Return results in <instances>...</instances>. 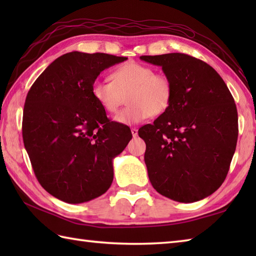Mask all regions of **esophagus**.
<instances>
[{"mask_svg":"<svg viewBox=\"0 0 256 256\" xmlns=\"http://www.w3.org/2000/svg\"><path fill=\"white\" fill-rule=\"evenodd\" d=\"M131 132H132L133 138H136V136H138V130L136 128H131Z\"/></svg>","mask_w":256,"mask_h":256,"instance_id":"1","label":"esophagus"}]
</instances>
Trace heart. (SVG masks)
I'll return each instance as SVG.
<instances>
[{"label":"heart","mask_w":256,"mask_h":256,"mask_svg":"<svg viewBox=\"0 0 256 256\" xmlns=\"http://www.w3.org/2000/svg\"><path fill=\"white\" fill-rule=\"evenodd\" d=\"M112 81L96 80L92 94L108 114H116L128 96L130 104L116 118L123 124L144 121L150 116H160L170 108L172 84L165 74L136 62H130L114 70Z\"/></svg>","instance_id":"1"}]
</instances>
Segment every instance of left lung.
I'll list each match as a JSON object with an SVG mask.
<instances>
[{
  "mask_svg": "<svg viewBox=\"0 0 256 256\" xmlns=\"http://www.w3.org/2000/svg\"><path fill=\"white\" fill-rule=\"evenodd\" d=\"M160 66L172 84L170 108L138 130L157 192L194 202L218 189L238 140V111L226 82L208 64L186 54L140 56Z\"/></svg>",
  "mask_w": 256,
  "mask_h": 256,
  "instance_id": "left-lung-1",
  "label": "left lung"
}]
</instances>
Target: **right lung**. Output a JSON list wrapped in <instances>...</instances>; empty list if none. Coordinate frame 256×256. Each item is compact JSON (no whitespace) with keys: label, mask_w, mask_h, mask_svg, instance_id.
Instances as JSON below:
<instances>
[{"label":"right lung","mask_w":256,"mask_h":256,"mask_svg":"<svg viewBox=\"0 0 256 256\" xmlns=\"http://www.w3.org/2000/svg\"><path fill=\"white\" fill-rule=\"evenodd\" d=\"M108 54L72 52L48 66L27 94L23 140L37 180L68 204L104 194L113 182V158L132 138L111 122L92 94L103 70L126 60Z\"/></svg>","instance_id":"1"}]
</instances>
